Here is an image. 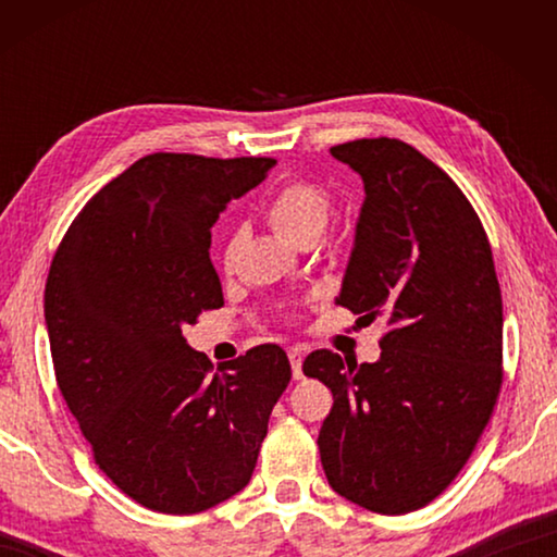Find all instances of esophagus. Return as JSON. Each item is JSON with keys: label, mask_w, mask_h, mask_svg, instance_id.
Returning <instances> with one entry per match:
<instances>
[{"label": "esophagus", "mask_w": 557, "mask_h": 557, "mask_svg": "<svg viewBox=\"0 0 557 557\" xmlns=\"http://www.w3.org/2000/svg\"><path fill=\"white\" fill-rule=\"evenodd\" d=\"M289 363H292V375L299 381L301 379V348L299 346L289 348Z\"/></svg>", "instance_id": "obj_1"}]
</instances>
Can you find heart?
I'll return each mask as SVG.
<instances>
[{"instance_id": "heart-1", "label": "heart", "mask_w": 557, "mask_h": 557, "mask_svg": "<svg viewBox=\"0 0 557 557\" xmlns=\"http://www.w3.org/2000/svg\"><path fill=\"white\" fill-rule=\"evenodd\" d=\"M265 219L289 243L317 240L332 219V199L312 182H292L268 201ZM233 252L235 240L225 250V265L233 262Z\"/></svg>"}]
</instances>
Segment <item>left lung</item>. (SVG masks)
Returning <instances> with one entry per match:
<instances>
[{
  "instance_id": "obj_1",
  "label": "left lung",
  "mask_w": 557,
  "mask_h": 557,
  "mask_svg": "<svg viewBox=\"0 0 557 557\" xmlns=\"http://www.w3.org/2000/svg\"><path fill=\"white\" fill-rule=\"evenodd\" d=\"M332 157L366 191L336 305L391 329L375 363L322 348L301 371L334 393L317 440L329 486L400 516L445 492L492 418L502 289L482 221L437 164L388 137L332 147Z\"/></svg>"
}]
</instances>
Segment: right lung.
<instances>
[{
  "label": "right lung",
  "mask_w": 557,
  "mask_h": 557,
  "mask_svg": "<svg viewBox=\"0 0 557 557\" xmlns=\"http://www.w3.org/2000/svg\"><path fill=\"white\" fill-rule=\"evenodd\" d=\"M277 162L147 154L86 203L44 292L55 381L96 465L159 513H199L250 482L292 369L260 344L211 373L182 329L223 307L211 228Z\"/></svg>",
  "instance_id": "add662e5"
}]
</instances>
